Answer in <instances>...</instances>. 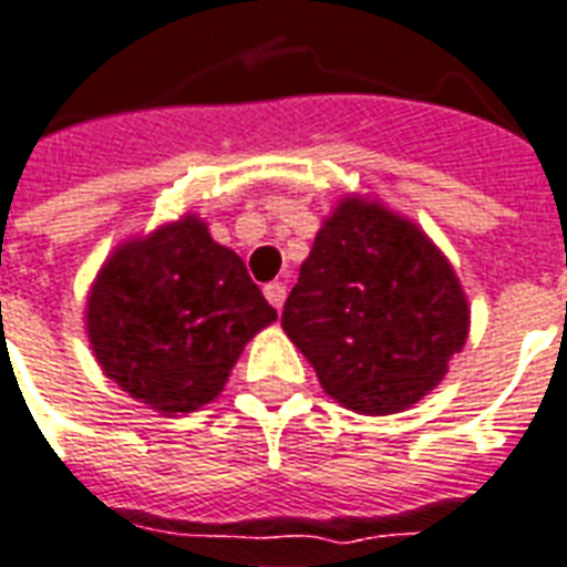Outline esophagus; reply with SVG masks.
<instances>
[{"instance_id":"1","label":"esophagus","mask_w":567,"mask_h":567,"mask_svg":"<svg viewBox=\"0 0 567 567\" xmlns=\"http://www.w3.org/2000/svg\"><path fill=\"white\" fill-rule=\"evenodd\" d=\"M262 292H266V299L271 308H284V301H287V287L280 284V280H271V284H266L262 287Z\"/></svg>"}]
</instances>
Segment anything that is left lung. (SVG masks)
I'll return each mask as SVG.
<instances>
[{"mask_svg":"<svg viewBox=\"0 0 567 567\" xmlns=\"http://www.w3.org/2000/svg\"><path fill=\"white\" fill-rule=\"evenodd\" d=\"M280 326L338 403L389 415L440 385L466 343L470 308L415 224L347 199L317 233Z\"/></svg>","mask_w":567,"mask_h":567,"instance_id":"obj_1","label":"left lung"}]
</instances>
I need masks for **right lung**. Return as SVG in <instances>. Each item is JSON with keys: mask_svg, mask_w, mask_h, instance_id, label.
<instances>
[{"mask_svg": "<svg viewBox=\"0 0 567 567\" xmlns=\"http://www.w3.org/2000/svg\"><path fill=\"white\" fill-rule=\"evenodd\" d=\"M97 364L157 412L215 400L259 329L278 319L238 254L185 218L118 248L89 292Z\"/></svg>", "mask_w": 567, "mask_h": 567, "instance_id": "1", "label": "right lung"}]
</instances>
